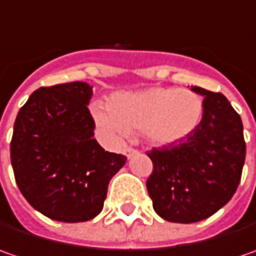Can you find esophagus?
<instances>
[{"label":"esophagus","mask_w":256,"mask_h":256,"mask_svg":"<svg viewBox=\"0 0 256 256\" xmlns=\"http://www.w3.org/2000/svg\"><path fill=\"white\" fill-rule=\"evenodd\" d=\"M136 152H138V151H136V150H134V148H131V146H126V148L124 150V154H125V156H126L128 160H130V158H132L134 155H135Z\"/></svg>","instance_id":"obj_1"}]
</instances>
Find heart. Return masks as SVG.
Here are the masks:
<instances>
[{
  "label": "heart",
  "mask_w": 256,
  "mask_h": 256,
  "mask_svg": "<svg viewBox=\"0 0 256 256\" xmlns=\"http://www.w3.org/2000/svg\"><path fill=\"white\" fill-rule=\"evenodd\" d=\"M91 115L101 132L112 141L130 131H141L155 146H171L190 138L200 126L204 101L186 88L150 86L114 94L110 104L94 102Z\"/></svg>",
  "instance_id": "obj_1"
}]
</instances>
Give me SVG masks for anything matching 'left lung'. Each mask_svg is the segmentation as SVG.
Returning a JSON list of instances; mask_svg holds the SVG:
<instances>
[{
    "label": "left lung",
    "instance_id": "left-lung-1",
    "mask_svg": "<svg viewBox=\"0 0 256 256\" xmlns=\"http://www.w3.org/2000/svg\"><path fill=\"white\" fill-rule=\"evenodd\" d=\"M204 96L200 126L180 144L154 148L146 181L155 212L170 222L191 224L214 215L241 181L245 141L241 116L220 92L191 86Z\"/></svg>",
    "mask_w": 256,
    "mask_h": 256
}]
</instances>
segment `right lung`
Returning <instances> with one entry per match:
<instances>
[{
	"label": "right lung",
	"mask_w": 256,
	"mask_h": 256,
	"mask_svg": "<svg viewBox=\"0 0 256 256\" xmlns=\"http://www.w3.org/2000/svg\"><path fill=\"white\" fill-rule=\"evenodd\" d=\"M82 81L40 88L20 110L11 141L15 181L30 205L61 222H84L102 211L108 184L126 156L94 140Z\"/></svg>",
	"instance_id": "add662e5"
}]
</instances>
